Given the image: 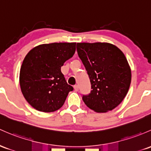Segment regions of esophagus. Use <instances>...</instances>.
I'll use <instances>...</instances> for the list:
<instances>
[{
	"label": "esophagus",
	"mask_w": 151,
	"mask_h": 151,
	"mask_svg": "<svg viewBox=\"0 0 151 151\" xmlns=\"http://www.w3.org/2000/svg\"><path fill=\"white\" fill-rule=\"evenodd\" d=\"M74 90L76 91V92H77V91L79 90V87H78V85H74Z\"/></svg>",
	"instance_id": "1"
}]
</instances>
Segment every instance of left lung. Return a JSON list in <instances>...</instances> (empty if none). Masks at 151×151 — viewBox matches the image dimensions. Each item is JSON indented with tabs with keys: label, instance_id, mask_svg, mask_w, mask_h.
Segmentation results:
<instances>
[{
	"label": "left lung",
	"instance_id": "obj_1",
	"mask_svg": "<svg viewBox=\"0 0 151 151\" xmlns=\"http://www.w3.org/2000/svg\"><path fill=\"white\" fill-rule=\"evenodd\" d=\"M77 50L88 74L92 90L82 100L91 110L107 112L125 98L131 69L125 54L110 43H77Z\"/></svg>",
	"mask_w": 151,
	"mask_h": 151
}]
</instances>
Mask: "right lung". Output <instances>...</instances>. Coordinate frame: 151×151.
Here are the masks:
<instances>
[{
  "instance_id": "obj_1",
  "label": "right lung",
  "mask_w": 151,
  "mask_h": 151,
  "mask_svg": "<svg viewBox=\"0 0 151 151\" xmlns=\"http://www.w3.org/2000/svg\"><path fill=\"white\" fill-rule=\"evenodd\" d=\"M76 43H51L33 48L26 54L20 70L21 92L29 105L38 111L59 110L73 90L61 67L75 53Z\"/></svg>"
}]
</instances>
